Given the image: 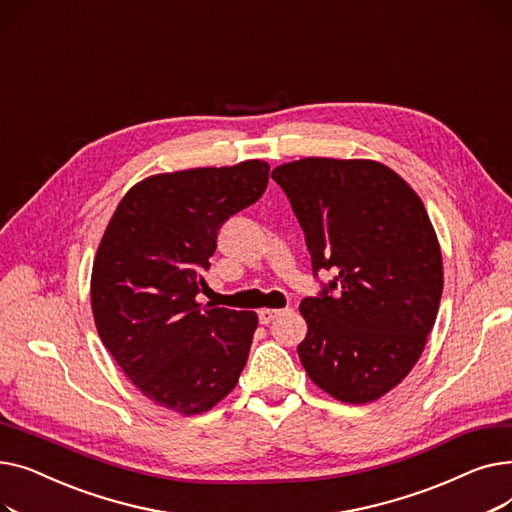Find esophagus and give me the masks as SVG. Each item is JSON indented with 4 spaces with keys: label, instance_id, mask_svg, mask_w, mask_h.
<instances>
[{
    "label": "esophagus",
    "instance_id": "obj_1",
    "mask_svg": "<svg viewBox=\"0 0 512 512\" xmlns=\"http://www.w3.org/2000/svg\"><path fill=\"white\" fill-rule=\"evenodd\" d=\"M280 313H282L280 309H261V311H259V321H261L263 326H267V324H270V321H274Z\"/></svg>",
    "mask_w": 512,
    "mask_h": 512
}]
</instances>
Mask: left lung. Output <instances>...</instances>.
<instances>
[{
	"label": "left lung",
	"instance_id": "8db88e82",
	"mask_svg": "<svg viewBox=\"0 0 512 512\" xmlns=\"http://www.w3.org/2000/svg\"><path fill=\"white\" fill-rule=\"evenodd\" d=\"M272 178L299 218L313 272H336L299 307L301 363L336 400H378L407 378L436 324L444 267L425 205L373 159L305 157Z\"/></svg>",
	"mask_w": 512,
	"mask_h": 512
}]
</instances>
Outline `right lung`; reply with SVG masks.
Listing matches in <instances>:
<instances>
[{
  "label": "right lung",
  "mask_w": 512,
  "mask_h": 512,
  "mask_svg": "<svg viewBox=\"0 0 512 512\" xmlns=\"http://www.w3.org/2000/svg\"><path fill=\"white\" fill-rule=\"evenodd\" d=\"M267 178L261 159L147 176L101 236L91 272L99 338L159 407L205 413L245 369L257 313L201 307L197 292L220 226L263 195Z\"/></svg>",
  "instance_id": "1"
}]
</instances>
